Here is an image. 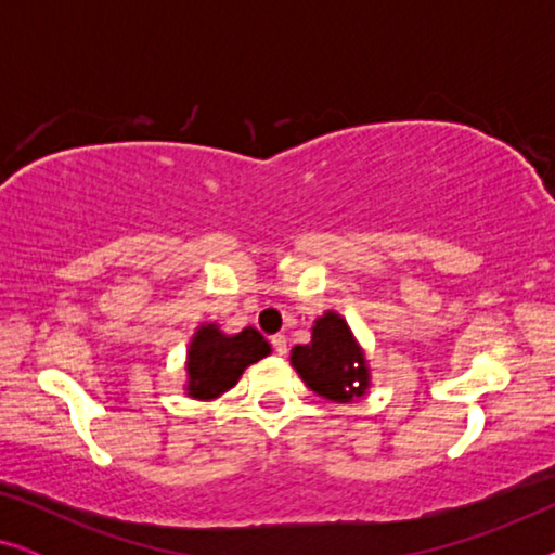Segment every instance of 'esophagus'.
Segmentation results:
<instances>
[{
	"label": "esophagus",
	"instance_id": "1",
	"mask_svg": "<svg viewBox=\"0 0 555 555\" xmlns=\"http://www.w3.org/2000/svg\"><path fill=\"white\" fill-rule=\"evenodd\" d=\"M272 348H275V353L278 356H285L287 353V340H285V336H272Z\"/></svg>",
	"mask_w": 555,
	"mask_h": 555
}]
</instances>
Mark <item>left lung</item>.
<instances>
[{
    "instance_id": "obj_1",
    "label": "left lung",
    "mask_w": 555,
    "mask_h": 555,
    "mask_svg": "<svg viewBox=\"0 0 555 555\" xmlns=\"http://www.w3.org/2000/svg\"><path fill=\"white\" fill-rule=\"evenodd\" d=\"M291 363L310 391L338 404L363 397L371 386L366 353L336 310L315 318L310 344L295 346Z\"/></svg>"
}]
</instances>
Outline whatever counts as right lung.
<instances>
[{"label": "right lung", "instance_id": "add662e5", "mask_svg": "<svg viewBox=\"0 0 555 555\" xmlns=\"http://www.w3.org/2000/svg\"><path fill=\"white\" fill-rule=\"evenodd\" d=\"M268 353L270 344L255 328L227 336L217 323H204L186 351V393L204 401L222 397L240 382L242 371Z\"/></svg>", "mask_w": 555, "mask_h": 555}]
</instances>
